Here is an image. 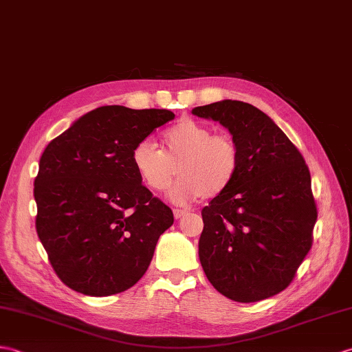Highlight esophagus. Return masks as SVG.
Instances as JSON below:
<instances>
[{
	"instance_id": "obj_1",
	"label": "esophagus",
	"mask_w": 352,
	"mask_h": 352,
	"mask_svg": "<svg viewBox=\"0 0 352 352\" xmlns=\"http://www.w3.org/2000/svg\"><path fill=\"white\" fill-rule=\"evenodd\" d=\"M186 214H187V211H184V210H174V217H175L177 220L184 217Z\"/></svg>"
}]
</instances>
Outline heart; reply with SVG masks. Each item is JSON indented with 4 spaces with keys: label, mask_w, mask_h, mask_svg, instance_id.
Here are the masks:
<instances>
[{
    "label": "heart",
    "mask_w": 352,
    "mask_h": 352,
    "mask_svg": "<svg viewBox=\"0 0 352 352\" xmlns=\"http://www.w3.org/2000/svg\"><path fill=\"white\" fill-rule=\"evenodd\" d=\"M132 166L146 189L166 190L177 206H189L202 196L214 198L232 184L240 168V151L234 139L213 135L201 122L184 118L162 133V151L150 141L138 142Z\"/></svg>",
    "instance_id": "1"
}]
</instances>
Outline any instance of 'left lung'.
<instances>
[{"mask_svg":"<svg viewBox=\"0 0 352 352\" xmlns=\"http://www.w3.org/2000/svg\"><path fill=\"white\" fill-rule=\"evenodd\" d=\"M219 121L240 151L232 184L202 208L199 261L210 283L239 303L283 291L312 248L310 173L280 127L255 106L220 100L192 109Z\"/></svg>","mask_w":352,"mask_h":352,"instance_id":"1","label":"left lung"}]
</instances>
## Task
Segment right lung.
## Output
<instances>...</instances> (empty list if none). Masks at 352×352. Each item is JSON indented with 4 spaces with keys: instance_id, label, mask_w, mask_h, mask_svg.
<instances>
[{
    "instance_id": "right-lung-1",
    "label": "right lung",
    "mask_w": 352,
    "mask_h": 352,
    "mask_svg": "<svg viewBox=\"0 0 352 352\" xmlns=\"http://www.w3.org/2000/svg\"><path fill=\"white\" fill-rule=\"evenodd\" d=\"M168 109L100 106L47 144L34 182L36 230L55 273L73 291L106 297L148 268L174 214L142 186L133 146L174 120Z\"/></svg>"
}]
</instances>
